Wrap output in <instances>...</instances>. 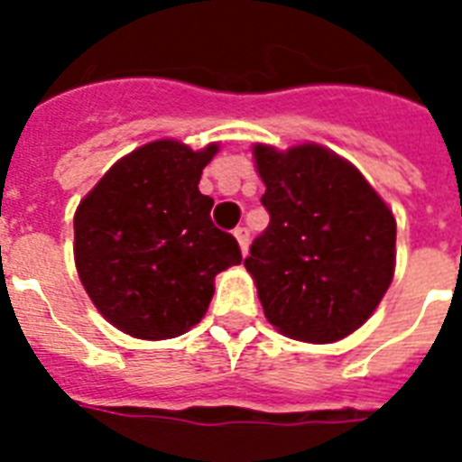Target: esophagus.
I'll use <instances>...</instances> for the list:
<instances>
[{"mask_svg":"<svg viewBox=\"0 0 462 462\" xmlns=\"http://www.w3.org/2000/svg\"><path fill=\"white\" fill-rule=\"evenodd\" d=\"M235 239H237L242 254H246V249H249V230H246V227H237V230H235Z\"/></svg>","mask_w":462,"mask_h":462,"instance_id":"1","label":"esophagus"}]
</instances>
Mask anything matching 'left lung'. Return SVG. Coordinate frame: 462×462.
<instances>
[{"mask_svg": "<svg viewBox=\"0 0 462 462\" xmlns=\"http://www.w3.org/2000/svg\"><path fill=\"white\" fill-rule=\"evenodd\" d=\"M254 162L271 223L245 266L263 314L292 340H343L393 281V210L350 160L319 143H256Z\"/></svg>", "mask_w": 462, "mask_h": 462, "instance_id": "8db88e82", "label": "left lung"}]
</instances>
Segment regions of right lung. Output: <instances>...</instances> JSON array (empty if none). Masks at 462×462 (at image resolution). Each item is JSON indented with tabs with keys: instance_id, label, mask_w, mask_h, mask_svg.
<instances>
[{
	"instance_id": "add662e5",
	"label": "right lung",
	"mask_w": 462,
	"mask_h": 462,
	"mask_svg": "<svg viewBox=\"0 0 462 462\" xmlns=\"http://www.w3.org/2000/svg\"><path fill=\"white\" fill-rule=\"evenodd\" d=\"M217 143L151 141L119 158L74 216V261L90 302L122 333L165 340L208 311L216 275L242 261L199 191Z\"/></svg>"
}]
</instances>
